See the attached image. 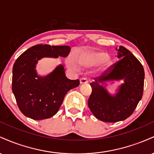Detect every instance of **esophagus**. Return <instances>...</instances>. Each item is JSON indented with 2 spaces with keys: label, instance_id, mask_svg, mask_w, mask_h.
Segmentation results:
<instances>
[{
  "label": "esophagus",
  "instance_id": "34e87169",
  "mask_svg": "<svg viewBox=\"0 0 154 154\" xmlns=\"http://www.w3.org/2000/svg\"><path fill=\"white\" fill-rule=\"evenodd\" d=\"M89 82V80L87 78H82L80 79V84H86Z\"/></svg>",
  "mask_w": 154,
  "mask_h": 154
}]
</instances>
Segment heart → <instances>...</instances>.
Returning a JSON list of instances; mask_svg holds the SVG:
<instances>
[{
    "label": "heart",
    "mask_w": 154,
    "mask_h": 154,
    "mask_svg": "<svg viewBox=\"0 0 154 154\" xmlns=\"http://www.w3.org/2000/svg\"><path fill=\"white\" fill-rule=\"evenodd\" d=\"M78 61L83 66H93L102 62L107 63H111V58L107 56L106 53L100 51L85 50L79 54ZM67 64L72 69H79V63L75 57H70L67 60Z\"/></svg>",
    "instance_id": "obj_1"
}]
</instances>
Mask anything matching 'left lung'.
<instances>
[{
    "label": "left lung",
    "instance_id": "1",
    "mask_svg": "<svg viewBox=\"0 0 154 154\" xmlns=\"http://www.w3.org/2000/svg\"><path fill=\"white\" fill-rule=\"evenodd\" d=\"M116 50L120 60L91 83L92 93L88 103L93 115L105 122L123 121L131 116L143 93V65L126 48ZM119 80L124 82L116 94H110L105 89L106 82Z\"/></svg>",
    "mask_w": 154,
    "mask_h": 154
}]
</instances>
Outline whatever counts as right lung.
Listing matches in <instances>:
<instances>
[{"instance_id":"add662e5","label":"right lung","mask_w":154,"mask_h":154,"mask_svg":"<svg viewBox=\"0 0 154 154\" xmlns=\"http://www.w3.org/2000/svg\"><path fill=\"white\" fill-rule=\"evenodd\" d=\"M69 46L36 45L24 51L13 66L12 91L17 105L24 116L35 120L52 117L59 111L67 92L78 87L79 79L66 77L60 64L46 76L38 75L36 65L45 57H66Z\"/></svg>"}]
</instances>
